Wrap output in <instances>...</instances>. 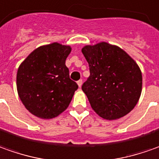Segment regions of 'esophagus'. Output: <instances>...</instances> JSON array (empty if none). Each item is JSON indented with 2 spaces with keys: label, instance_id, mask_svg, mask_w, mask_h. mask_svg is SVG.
<instances>
[{
  "label": "esophagus",
  "instance_id": "1",
  "mask_svg": "<svg viewBox=\"0 0 159 159\" xmlns=\"http://www.w3.org/2000/svg\"><path fill=\"white\" fill-rule=\"evenodd\" d=\"M77 84H78V86H79V87H81V85H82V80H78Z\"/></svg>",
  "mask_w": 159,
  "mask_h": 159
}]
</instances>
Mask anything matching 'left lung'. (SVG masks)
<instances>
[{"instance_id":"1","label":"left lung","mask_w":159,"mask_h":159,"mask_svg":"<svg viewBox=\"0 0 159 159\" xmlns=\"http://www.w3.org/2000/svg\"><path fill=\"white\" fill-rule=\"evenodd\" d=\"M81 52L90 69L82 90L93 110L106 120L125 116L141 96L143 77L137 62L122 48L106 42L85 45Z\"/></svg>"}]
</instances>
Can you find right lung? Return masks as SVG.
Returning a JSON list of instances; mask_svg holds the SVG:
<instances>
[{
	"label": "right lung",
	"instance_id": "right-lung-1",
	"mask_svg": "<svg viewBox=\"0 0 159 159\" xmlns=\"http://www.w3.org/2000/svg\"><path fill=\"white\" fill-rule=\"evenodd\" d=\"M70 45L52 43L37 48L19 66L16 88L26 109L41 119L57 117L66 109L78 89L66 66Z\"/></svg>",
	"mask_w": 159,
	"mask_h": 159
}]
</instances>
